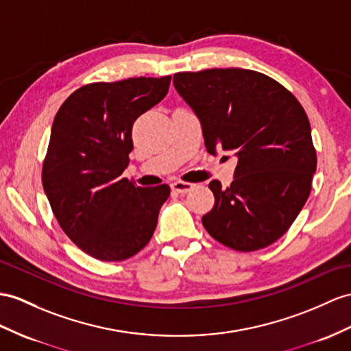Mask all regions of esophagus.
Wrapping results in <instances>:
<instances>
[{"label":"esophagus","instance_id":"1","mask_svg":"<svg viewBox=\"0 0 351 351\" xmlns=\"http://www.w3.org/2000/svg\"><path fill=\"white\" fill-rule=\"evenodd\" d=\"M171 189L176 193H187L193 189V184L187 182H176L171 184Z\"/></svg>","mask_w":351,"mask_h":351}]
</instances>
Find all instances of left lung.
<instances>
[{
    "instance_id": "8db88e82",
    "label": "left lung",
    "mask_w": 351,
    "mask_h": 351,
    "mask_svg": "<svg viewBox=\"0 0 351 351\" xmlns=\"http://www.w3.org/2000/svg\"><path fill=\"white\" fill-rule=\"evenodd\" d=\"M174 88L198 116L207 152L232 150L234 182L213 180L207 232L230 249L254 252L276 243L311 192L317 156L305 110L271 77L243 68L174 74Z\"/></svg>"
}]
</instances>
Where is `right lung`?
<instances>
[{
	"label": "right lung",
	"instance_id": "add662e5",
	"mask_svg": "<svg viewBox=\"0 0 351 351\" xmlns=\"http://www.w3.org/2000/svg\"><path fill=\"white\" fill-rule=\"evenodd\" d=\"M171 75L90 83L58 110L41 182L66 237L92 258L125 261L155 232L169 186H135L130 164L132 125L168 93Z\"/></svg>",
	"mask_w": 351,
	"mask_h": 351
}]
</instances>
